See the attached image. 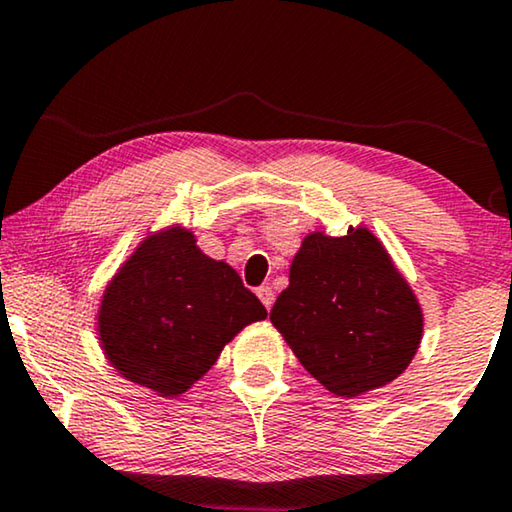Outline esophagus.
<instances>
[{
    "label": "esophagus",
    "instance_id": "1",
    "mask_svg": "<svg viewBox=\"0 0 512 512\" xmlns=\"http://www.w3.org/2000/svg\"><path fill=\"white\" fill-rule=\"evenodd\" d=\"M257 297H260V302L267 306V309H271V304H274V290H271L269 285H260V288H257Z\"/></svg>",
    "mask_w": 512,
    "mask_h": 512
}]
</instances>
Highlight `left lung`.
Returning <instances> with one entry per match:
<instances>
[{"mask_svg": "<svg viewBox=\"0 0 512 512\" xmlns=\"http://www.w3.org/2000/svg\"><path fill=\"white\" fill-rule=\"evenodd\" d=\"M269 318L304 370L344 398L400 377L424 330L417 297L367 229L306 236Z\"/></svg>", "mask_w": 512, "mask_h": 512, "instance_id": "8db88e82", "label": "left lung"}]
</instances>
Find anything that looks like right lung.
<instances>
[{
	"label": "right lung",
	"instance_id": "1",
	"mask_svg": "<svg viewBox=\"0 0 512 512\" xmlns=\"http://www.w3.org/2000/svg\"><path fill=\"white\" fill-rule=\"evenodd\" d=\"M267 318L227 262L173 227L142 241L107 285L98 313L102 351L119 374L161 395L185 393L224 344Z\"/></svg>",
	"mask_w": 512,
	"mask_h": 512
}]
</instances>
